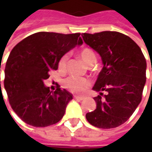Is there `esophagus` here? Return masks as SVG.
Listing matches in <instances>:
<instances>
[{
  "label": "esophagus",
  "instance_id": "obj_1",
  "mask_svg": "<svg viewBox=\"0 0 152 152\" xmlns=\"http://www.w3.org/2000/svg\"><path fill=\"white\" fill-rule=\"evenodd\" d=\"M74 99H76V100H78V101H82L85 99L84 97H80V96H74Z\"/></svg>",
  "mask_w": 152,
  "mask_h": 152
}]
</instances>
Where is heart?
<instances>
[{
    "label": "heart",
    "mask_w": 152,
    "mask_h": 152,
    "mask_svg": "<svg viewBox=\"0 0 152 152\" xmlns=\"http://www.w3.org/2000/svg\"><path fill=\"white\" fill-rule=\"evenodd\" d=\"M80 56L81 59L87 65H92L95 62V54L91 49L89 48H83L80 51ZM68 56L67 54H64L61 57V58L58 63V68L60 72L64 73L66 71V63H67ZM64 87L68 89L70 92L74 94H83L86 92L87 89L91 86V80L87 78H80L76 76H69L64 80Z\"/></svg>",
    "instance_id": "1"
}]
</instances>
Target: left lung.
I'll return each mask as SVG.
<instances>
[{"label": "left lung", "instance_id": "left-lung-1", "mask_svg": "<svg viewBox=\"0 0 152 152\" xmlns=\"http://www.w3.org/2000/svg\"><path fill=\"white\" fill-rule=\"evenodd\" d=\"M83 40L102 57L103 67L93 89L97 107L86 114L89 124L112 129L127 121L142 96L147 62L140 47L118 31L82 33Z\"/></svg>", "mask_w": 152, "mask_h": 152}]
</instances>
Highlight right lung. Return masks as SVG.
<instances>
[{"label":"right lung","instance_id":"right-lung-1","mask_svg":"<svg viewBox=\"0 0 152 152\" xmlns=\"http://www.w3.org/2000/svg\"><path fill=\"white\" fill-rule=\"evenodd\" d=\"M80 35L40 31L24 38L11 50L4 86L12 109L25 123L46 127L64 115L72 95L59 86L50 91L44 80L50 77V71L58 69L61 57L76 45H82Z\"/></svg>","mask_w":152,"mask_h":152}]
</instances>
